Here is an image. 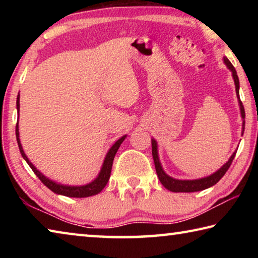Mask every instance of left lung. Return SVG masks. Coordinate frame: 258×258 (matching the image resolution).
Wrapping results in <instances>:
<instances>
[{"instance_id": "1", "label": "left lung", "mask_w": 258, "mask_h": 258, "mask_svg": "<svg viewBox=\"0 0 258 258\" xmlns=\"http://www.w3.org/2000/svg\"><path fill=\"white\" fill-rule=\"evenodd\" d=\"M223 61L226 64V67H228L231 71V73H232V77H233L234 85H235V93H237L240 113H241V118H242L241 135H243L244 109L242 106V102L240 101V97H239V87H240L239 78L237 75V72H235L234 67L232 66V63L230 62L229 59L226 58V56H224ZM151 146H152V157H154L157 175H158V178H159L161 184H163L166 189L172 191V192H196V191H202L205 189H208V187L215 185L216 183L224 176V174L229 169L231 164H232V160L234 159L235 154H237V150H235L233 154L231 155L229 160L226 161V163L222 166L220 169H217L215 173L211 174V175L205 176L202 178H196V180H178V178H174L172 176H169L168 174L165 173L163 166H161V164H160V159H159V155H158V145H157V141L155 139H151Z\"/></svg>"}]
</instances>
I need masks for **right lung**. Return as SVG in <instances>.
<instances>
[{
	"label": "right lung",
	"instance_id": "obj_1",
	"mask_svg": "<svg viewBox=\"0 0 258 258\" xmlns=\"http://www.w3.org/2000/svg\"><path fill=\"white\" fill-rule=\"evenodd\" d=\"M19 98H20V95L18 94V97H17V111H18V121H17V126H16L17 142H18V147H19L20 154H21V156H23V158L26 160V163L29 165V167L32 168V171L36 174V176L42 181L43 184L46 185L51 191H53L56 195L66 196V197H72V198H86V197H91V196L100 194V192L102 191L103 187L107 185L109 177H110L112 161H113V158H115L116 152L119 149L120 145L123 143V141L125 140V138L127 137V135H123L120 139L117 140V141L113 143L110 149L108 150L107 155L103 159L101 169H100L98 176L95 177L93 181H91L90 183H87V184H84V185L61 184V183H58L53 180H51V178H49V177H46L44 174L38 171V169L35 167L32 163H30L28 157L25 154L23 146H21V142H20V137H19V108H20Z\"/></svg>",
	"mask_w": 258,
	"mask_h": 258
}]
</instances>
